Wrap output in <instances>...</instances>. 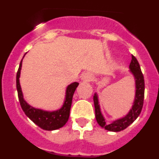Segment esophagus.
<instances>
[{"instance_id": "1", "label": "esophagus", "mask_w": 159, "mask_h": 159, "mask_svg": "<svg viewBox=\"0 0 159 159\" xmlns=\"http://www.w3.org/2000/svg\"><path fill=\"white\" fill-rule=\"evenodd\" d=\"M82 80L84 81H85V82H90V81H91L92 80V74H91V73H89V72L85 73V74H84V75H83Z\"/></svg>"}]
</instances>
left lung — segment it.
<instances>
[{
	"label": "left lung",
	"mask_w": 159,
	"mask_h": 159,
	"mask_svg": "<svg viewBox=\"0 0 159 159\" xmlns=\"http://www.w3.org/2000/svg\"><path fill=\"white\" fill-rule=\"evenodd\" d=\"M129 69H130L129 72L134 77V84H135V93H134V99L132 103L131 108L129 110L126 116L116 119L110 123H107L104 116L101 112L98 94L96 92L94 94L93 100L94 105H95V119H96L97 123L101 127L109 131L118 132L124 130L128 126H130L141 113L143 105V99H144L145 84H144V78L141 71L139 64L134 56H132V60L129 66Z\"/></svg>",
	"instance_id": "obj_1"
}]
</instances>
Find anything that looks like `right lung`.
<instances>
[{
	"label": "right lung",
	"mask_w": 159,
	"mask_h": 159,
	"mask_svg": "<svg viewBox=\"0 0 159 159\" xmlns=\"http://www.w3.org/2000/svg\"><path fill=\"white\" fill-rule=\"evenodd\" d=\"M25 56L23 57V59ZM23 59L20 63L19 68L16 73V90H17L18 98H19L22 110L35 124L37 125L38 127H40L43 130H54L64 127L69 118L72 97L75 89L78 87L79 83L73 82L67 87L64 101L63 102L62 107L60 109H57L56 111H46L40 108L34 107L29 104L25 99L20 84V76Z\"/></svg>",
	"instance_id": "1"
}]
</instances>
